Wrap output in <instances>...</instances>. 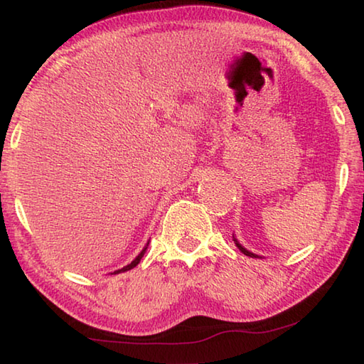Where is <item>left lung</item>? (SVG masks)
<instances>
[{"label": "left lung", "instance_id": "obj_1", "mask_svg": "<svg viewBox=\"0 0 364 364\" xmlns=\"http://www.w3.org/2000/svg\"><path fill=\"white\" fill-rule=\"evenodd\" d=\"M233 241H235V245H236V246H238V250H240L241 252H243V255H245V256H250V257H259L257 255H255V252L247 251V250H246V247H243V246H241V245L238 243V241H236V238H233Z\"/></svg>", "mask_w": 364, "mask_h": 364}]
</instances>
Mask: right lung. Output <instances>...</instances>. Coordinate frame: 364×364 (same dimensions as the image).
<instances>
[{
    "mask_svg": "<svg viewBox=\"0 0 364 364\" xmlns=\"http://www.w3.org/2000/svg\"><path fill=\"white\" fill-rule=\"evenodd\" d=\"M147 246H149V243H147ZM147 246H146V247H144V250H142V251L139 252V255H137V257L134 259V261H132V262H131V264H128V265H124V267H123V269H118V270H114V272H113V274L126 272V270H131L132 267H136V265L141 262V259H142V256H144V252H146V250H147Z\"/></svg>",
    "mask_w": 364,
    "mask_h": 364,
    "instance_id": "right-lung-1",
    "label": "right lung"
}]
</instances>
